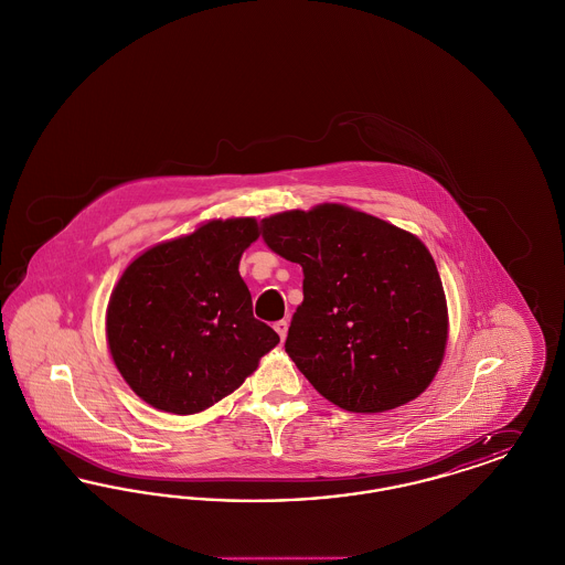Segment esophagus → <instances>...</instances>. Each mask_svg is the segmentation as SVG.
I'll use <instances>...</instances> for the list:
<instances>
[{"label": "esophagus", "mask_w": 565, "mask_h": 565, "mask_svg": "<svg viewBox=\"0 0 565 565\" xmlns=\"http://www.w3.org/2000/svg\"><path fill=\"white\" fill-rule=\"evenodd\" d=\"M288 326H290L288 320H279V322H275V326H273V328L277 330V334H279L281 341H286V337H288Z\"/></svg>", "instance_id": "obj_1"}]
</instances>
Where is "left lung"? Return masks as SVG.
<instances>
[{"label":"left lung","mask_w":565,"mask_h":565,"mask_svg":"<svg viewBox=\"0 0 565 565\" xmlns=\"http://www.w3.org/2000/svg\"><path fill=\"white\" fill-rule=\"evenodd\" d=\"M263 242L302 267L286 339L298 371L330 403L383 413L417 398L447 345V302L428 247L343 205L284 212Z\"/></svg>","instance_id":"8db88e82"}]
</instances>
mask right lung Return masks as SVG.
Returning <instances> with one entry per match:
<instances>
[{"label": "right lung", "instance_id": "1", "mask_svg": "<svg viewBox=\"0 0 565 565\" xmlns=\"http://www.w3.org/2000/svg\"><path fill=\"white\" fill-rule=\"evenodd\" d=\"M256 239L254 217L214 220L150 247L122 273L106 332L116 369L141 401L175 415L205 411L279 343L254 318L239 275L243 249Z\"/></svg>", "mask_w": 565, "mask_h": 565}]
</instances>
